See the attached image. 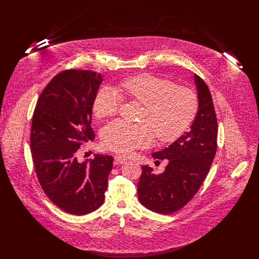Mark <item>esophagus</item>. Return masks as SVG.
Returning a JSON list of instances; mask_svg holds the SVG:
<instances>
[{
	"mask_svg": "<svg viewBox=\"0 0 259 259\" xmlns=\"http://www.w3.org/2000/svg\"><path fill=\"white\" fill-rule=\"evenodd\" d=\"M114 161H115L116 164H122V163L127 162V159H125L124 157H121L120 155H115L114 156Z\"/></svg>",
	"mask_w": 259,
	"mask_h": 259,
	"instance_id": "1",
	"label": "esophagus"
}]
</instances>
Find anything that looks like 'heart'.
Instances as JSON below:
<instances>
[{"mask_svg": "<svg viewBox=\"0 0 259 259\" xmlns=\"http://www.w3.org/2000/svg\"><path fill=\"white\" fill-rule=\"evenodd\" d=\"M116 89L124 98L144 105L142 123L113 120L101 130L102 146L119 154L148 148L155 136L163 143L174 142L185 134L197 116V93L189 87L176 85L171 79L138 74L121 80ZM119 106L116 91L104 87L93 99L92 111L97 118H106L115 115Z\"/></svg>", "mask_w": 259, "mask_h": 259, "instance_id": "heart-1", "label": "heart"}]
</instances>
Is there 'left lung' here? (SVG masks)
I'll list each match as a JSON object with an SVG mask.
<instances>
[{
  "mask_svg": "<svg viewBox=\"0 0 259 259\" xmlns=\"http://www.w3.org/2000/svg\"><path fill=\"white\" fill-rule=\"evenodd\" d=\"M199 111L190 131L169 148L152 154L156 161L168 159L162 174L142 167L138 197L143 206L154 212L170 214L185 207L194 197L209 171L218 148V119L211 95L205 81L194 75Z\"/></svg>",
  "mask_w": 259,
  "mask_h": 259,
  "instance_id": "left-lung-1",
  "label": "left lung"
}]
</instances>
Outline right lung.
<instances>
[{"instance_id":"add662e5","label":"right lung","mask_w":259,"mask_h":259,"mask_svg":"<svg viewBox=\"0 0 259 259\" xmlns=\"http://www.w3.org/2000/svg\"><path fill=\"white\" fill-rule=\"evenodd\" d=\"M101 74L70 69L56 74L37 99L30 145L37 181L50 201L64 211L87 214L103 204L113 158L96 155L79 163L77 149L94 140L92 103Z\"/></svg>"}]
</instances>
